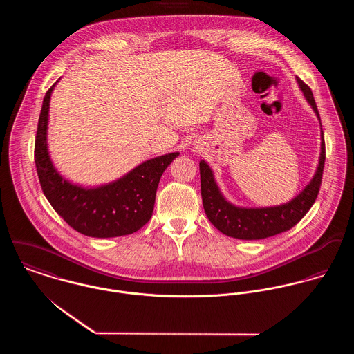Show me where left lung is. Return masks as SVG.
<instances>
[{
	"label": "left lung",
	"instance_id": "left-lung-1",
	"mask_svg": "<svg viewBox=\"0 0 354 354\" xmlns=\"http://www.w3.org/2000/svg\"><path fill=\"white\" fill-rule=\"evenodd\" d=\"M299 87L303 91L306 102L313 109L316 117L320 121V115L313 100L310 88L297 77ZM320 142V156L317 169L303 191L293 198L290 202L283 203L274 207H237L225 199L219 187L215 183L214 173L205 160H201V181H202V201L204 211L209 222L223 234L239 239V240H261L282 232L292 229L297 225L304 215L309 211L316 201L323 167L326 160V147L322 131Z\"/></svg>",
	"mask_w": 354,
	"mask_h": 354
}]
</instances>
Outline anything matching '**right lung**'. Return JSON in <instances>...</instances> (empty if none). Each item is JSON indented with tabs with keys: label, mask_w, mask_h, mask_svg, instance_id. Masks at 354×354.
Instances as JSON below:
<instances>
[{
	"label": "right lung",
	"mask_w": 354,
	"mask_h": 354,
	"mask_svg": "<svg viewBox=\"0 0 354 354\" xmlns=\"http://www.w3.org/2000/svg\"><path fill=\"white\" fill-rule=\"evenodd\" d=\"M55 83L44 98L35 138V165L42 191L57 214L76 232L97 239L138 232L151 218L156 188L166 167L177 158L170 152L149 159L121 178L82 187L68 181L54 167L48 149L49 104Z\"/></svg>",
	"instance_id": "obj_1"
}]
</instances>
